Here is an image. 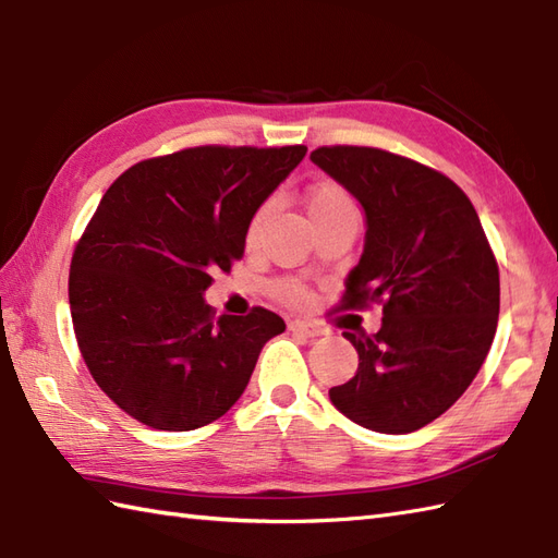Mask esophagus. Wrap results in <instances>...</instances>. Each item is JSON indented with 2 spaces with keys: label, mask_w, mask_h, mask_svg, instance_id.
<instances>
[{
  "label": "esophagus",
  "mask_w": 558,
  "mask_h": 558,
  "mask_svg": "<svg viewBox=\"0 0 558 558\" xmlns=\"http://www.w3.org/2000/svg\"><path fill=\"white\" fill-rule=\"evenodd\" d=\"M289 331L299 333V337H305V339H317V337H322V333H327V329H322L319 325H311V322H301V319L291 322Z\"/></svg>",
  "instance_id": "obj_1"
}]
</instances>
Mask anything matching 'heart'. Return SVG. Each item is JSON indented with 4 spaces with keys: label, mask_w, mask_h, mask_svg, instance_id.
Returning a JSON list of instances; mask_svg holds the SVG:
<instances>
[{
    "label": "heart",
    "mask_w": 558,
    "mask_h": 558,
    "mask_svg": "<svg viewBox=\"0 0 558 558\" xmlns=\"http://www.w3.org/2000/svg\"><path fill=\"white\" fill-rule=\"evenodd\" d=\"M349 203H351L349 195H345L341 189H337V185H331V183H322V185H317V189L307 193V213H317V209L349 205ZM265 215H267V207H263L255 215L253 225H251V236H255L259 221L265 219ZM277 295L287 303H301L303 301V289L293 281H281V283H277Z\"/></svg>",
    "instance_id": "heart-1"
}]
</instances>
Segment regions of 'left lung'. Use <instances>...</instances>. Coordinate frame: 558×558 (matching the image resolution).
<instances>
[{"instance_id": "1", "label": "left lung", "mask_w": 558, "mask_h": 558, "mask_svg": "<svg viewBox=\"0 0 558 558\" xmlns=\"http://www.w3.org/2000/svg\"><path fill=\"white\" fill-rule=\"evenodd\" d=\"M365 213V245L343 305L381 303L377 333L345 331L353 379L329 389L339 413L384 435L425 427L461 399L499 319V267L473 203L439 171L377 147L311 155Z\"/></svg>"}]
</instances>
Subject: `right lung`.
<instances>
[{"label":"right lung","mask_w":558,"mask_h":558,"mask_svg":"<svg viewBox=\"0 0 558 558\" xmlns=\"http://www.w3.org/2000/svg\"><path fill=\"white\" fill-rule=\"evenodd\" d=\"M305 153L189 147L109 185L73 253L69 305L97 387L138 423L189 432L221 417L287 329L265 307L215 317L205 291L243 255L259 205Z\"/></svg>","instance_id":"add662e5"}]
</instances>
